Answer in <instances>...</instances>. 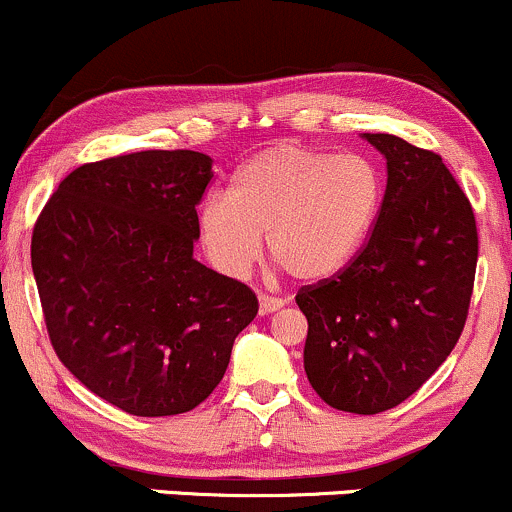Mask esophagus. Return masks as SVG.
Returning <instances> with one entry per match:
<instances>
[{"instance_id":"34e87169","label":"esophagus","mask_w":512,"mask_h":512,"mask_svg":"<svg viewBox=\"0 0 512 512\" xmlns=\"http://www.w3.org/2000/svg\"><path fill=\"white\" fill-rule=\"evenodd\" d=\"M283 305L285 300L273 298V295H266V293L258 295V310H261V315H273V312H278Z\"/></svg>"}]
</instances>
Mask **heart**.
<instances>
[{"label": "heart", "instance_id": "1", "mask_svg": "<svg viewBox=\"0 0 512 512\" xmlns=\"http://www.w3.org/2000/svg\"><path fill=\"white\" fill-rule=\"evenodd\" d=\"M383 205V178L359 153H329L283 141L234 173L229 195L197 214L202 246L232 278L251 271L263 249L300 280H324L364 249Z\"/></svg>", "mask_w": 512, "mask_h": 512}]
</instances>
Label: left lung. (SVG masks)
<instances>
[{
  "label": "left lung",
  "instance_id": "left-lung-1",
  "mask_svg": "<svg viewBox=\"0 0 512 512\" xmlns=\"http://www.w3.org/2000/svg\"><path fill=\"white\" fill-rule=\"evenodd\" d=\"M386 158L381 214L339 276L307 285L305 373L332 408L376 415L410 398L452 354L478 258L469 200L437 153L364 134Z\"/></svg>",
  "mask_w": 512,
  "mask_h": 512
}]
</instances>
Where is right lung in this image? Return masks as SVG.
Listing matches in <instances>:
<instances>
[{
    "label": "right lung",
    "instance_id": "right-lung-1",
    "mask_svg": "<svg viewBox=\"0 0 512 512\" xmlns=\"http://www.w3.org/2000/svg\"><path fill=\"white\" fill-rule=\"evenodd\" d=\"M212 175L197 151L85 163L34 227L31 268L58 359L129 415L197 408L258 312L244 283L192 256Z\"/></svg>",
    "mask_w": 512,
    "mask_h": 512
}]
</instances>
